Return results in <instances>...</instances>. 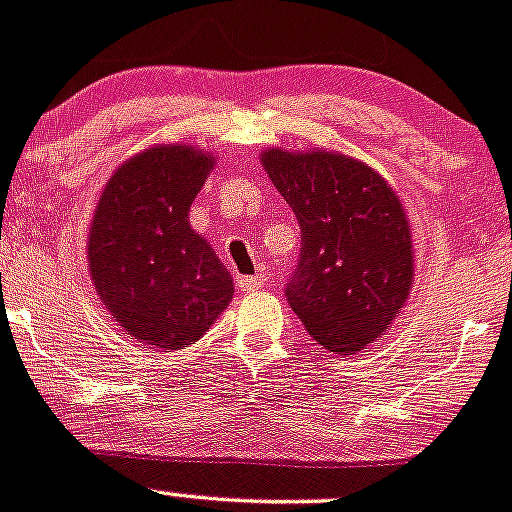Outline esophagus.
<instances>
[{
  "mask_svg": "<svg viewBox=\"0 0 512 512\" xmlns=\"http://www.w3.org/2000/svg\"><path fill=\"white\" fill-rule=\"evenodd\" d=\"M266 279H269V276H266V274H256V276H238L236 286H238V289L243 291V294H251V291L261 289V286L266 284Z\"/></svg>",
  "mask_w": 512,
  "mask_h": 512,
  "instance_id": "1",
  "label": "esophagus"
}]
</instances>
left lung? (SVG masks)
Here are the masks:
<instances>
[{
	"mask_svg": "<svg viewBox=\"0 0 512 512\" xmlns=\"http://www.w3.org/2000/svg\"><path fill=\"white\" fill-rule=\"evenodd\" d=\"M261 163L301 226L286 301L321 347L362 352L387 332L412 286L415 256L397 193L339 153L274 148Z\"/></svg>",
	"mask_w": 512,
	"mask_h": 512,
	"instance_id": "obj_1",
	"label": "left lung"
}]
</instances>
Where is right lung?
Here are the masks:
<instances>
[{
    "label": "right lung",
    "instance_id": "1",
    "mask_svg": "<svg viewBox=\"0 0 512 512\" xmlns=\"http://www.w3.org/2000/svg\"><path fill=\"white\" fill-rule=\"evenodd\" d=\"M213 158L186 145H155L107 180L87 241L95 289L125 332L150 349L203 337L233 296V279L188 208Z\"/></svg>",
    "mask_w": 512,
    "mask_h": 512
}]
</instances>
